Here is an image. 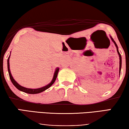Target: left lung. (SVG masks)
<instances>
[{"instance_id": "obj_1", "label": "left lung", "mask_w": 129, "mask_h": 129, "mask_svg": "<svg viewBox=\"0 0 129 129\" xmlns=\"http://www.w3.org/2000/svg\"><path fill=\"white\" fill-rule=\"evenodd\" d=\"M111 39H112V41H113V42L114 43L115 45V46H116V49H117V52H118V53L119 56V59H120V62H119V72H120V70H121V67H122V57H121V55L120 54L119 52V51H118V46H117V45H116V43L115 42V41L114 40H113V39L111 37Z\"/></svg>"}]
</instances>
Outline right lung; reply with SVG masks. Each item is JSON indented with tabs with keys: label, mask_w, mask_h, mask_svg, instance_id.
<instances>
[{
	"label": "right lung",
	"mask_w": 129,
	"mask_h": 129,
	"mask_svg": "<svg viewBox=\"0 0 129 129\" xmlns=\"http://www.w3.org/2000/svg\"><path fill=\"white\" fill-rule=\"evenodd\" d=\"M10 56L9 58H8V59H7V68H8V71H9L10 78L11 81V82L13 83V84L14 85L15 87H16L18 89L22 91V92H23L26 93H29V94L39 93L42 92H43V91H44L46 89H48L49 87H50L51 85H52L53 83L55 82V80H56L57 76H58V73L59 70V68H58V67H57V68L56 69V70H55L52 81H51V82L49 83V84L46 85V86L42 87V88H38V89H29V88H25V87L21 86L20 85H19L16 82V81L14 80V79L13 78V76H12V75L11 74L10 70V63H9Z\"/></svg>",
	"instance_id": "obj_1"
}]
</instances>
